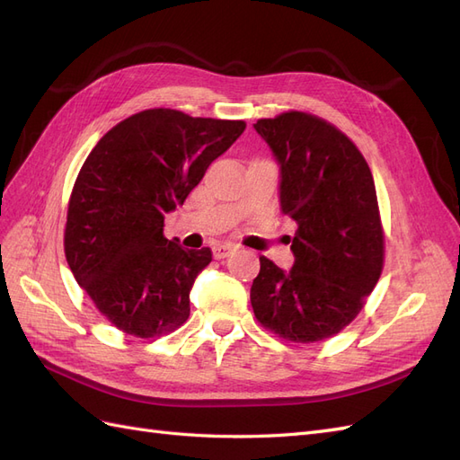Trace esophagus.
<instances>
[{"mask_svg": "<svg viewBox=\"0 0 460 460\" xmlns=\"http://www.w3.org/2000/svg\"><path fill=\"white\" fill-rule=\"evenodd\" d=\"M234 252H235L234 245H230V243H218V245L213 247V257H215L217 261H220V259L230 257Z\"/></svg>", "mask_w": 460, "mask_h": 460, "instance_id": "obj_1", "label": "esophagus"}]
</instances>
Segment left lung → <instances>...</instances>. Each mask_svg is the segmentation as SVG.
I'll use <instances>...</instances> for the list:
<instances>
[{
    "label": "left lung",
    "instance_id": "8db88e82",
    "mask_svg": "<svg viewBox=\"0 0 460 460\" xmlns=\"http://www.w3.org/2000/svg\"><path fill=\"white\" fill-rule=\"evenodd\" d=\"M253 127L280 164V207L297 232L289 272L259 257L252 307L278 338L323 341L353 323L384 269L370 166L349 137L316 115L288 111Z\"/></svg>",
    "mask_w": 460,
    "mask_h": 460
}]
</instances>
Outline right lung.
<instances>
[{"mask_svg": "<svg viewBox=\"0 0 460 460\" xmlns=\"http://www.w3.org/2000/svg\"><path fill=\"white\" fill-rule=\"evenodd\" d=\"M243 130V120L146 109L111 128L82 164L68 199L65 257L120 332L149 340L188 320L190 289L213 253L166 240L164 215Z\"/></svg>", "mask_w": 460, "mask_h": 460, "instance_id": "add662e5", "label": "right lung"}]
</instances>
